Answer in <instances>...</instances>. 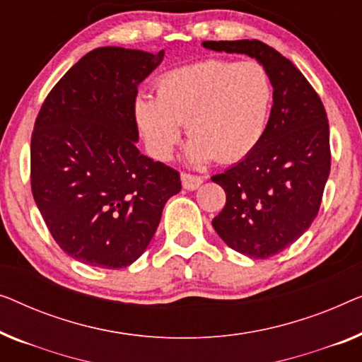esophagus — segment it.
Returning a JSON list of instances; mask_svg holds the SVG:
<instances>
[{
  "label": "esophagus",
  "mask_w": 362,
  "mask_h": 362,
  "mask_svg": "<svg viewBox=\"0 0 362 362\" xmlns=\"http://www.w3.org/2000/svg\"><path fill=\"white\" fill-rule=\"evenodd\" d=\"M202 177L197 176V175H191V173H182L181 175V182H182V187L187 191H194L197 189L199 186L202 185Z\"/></svg>",
  "instance_id": "obj_1"
}]
</instances>
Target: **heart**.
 <instances>
[{
    "mask_svg": "<svg viewBox=\"0 0 362 362\" xmlns=\"http://www.w3.org/2000/svg\"><path fill=\"white\" fill-rule=\"evenodd\" d=\"M140 94L134 117L156 158L168 160L185 124L191 160L233 163L263 137L271 103L268 73L253 60H204L175 68Z\"/></svg>",
    "mask_w": 362,
    "mask_h": 362,
    "instance_id": "obj_1",
    "label": "heart"
}]
</instances>
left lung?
<instances>
[{"mask_svg":"<svg viewBox=\"0 0 362 362\" xmlns=\"http://www.w3.org/2000/svg\"><path fill=\"white\" fill-rule=\"evenodd\" d=\"M206 49L246 54L263 65L271 116L258 145L212 176L227 202L212 225L238 253L266 259L292 245L320 211L332 151L327 111L317 91L284 55L261 40H206Z\"/></svg>","mask_w":362,"mask_h":362,"instance_id":"left-lung-1","label":"left lung"}]
</instances>
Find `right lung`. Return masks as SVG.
I'll list each match as a JSON object with an SVG mask.
<instances>
[{
	"mask_svg": "<svg viewBox=\"0 0 362 362\" xmlns=\"http://www.w3.org/2000/svg\"><path fill=\"white\" fill-rule=\"evenodd\" d=\"M99 47L47 94L30 139V189L68 256L96 268L132 264L148 246L180 173L135 146L137 88L163 60Z\"/></svg>",
	"mask_w": 362,
	"mask_h": 362,
	"instance_id": "right-lung-1",
	"label": "right lung"
}]
</instances>
